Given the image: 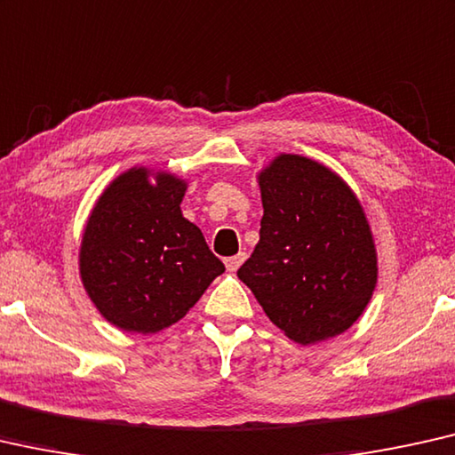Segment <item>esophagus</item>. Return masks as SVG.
<instances>
[{"instance_id": "esophagus-1", "label": "esophagus", "mask_w": 455, "mask_h": 455, "mask_svg": "<svg viewBox=\"0 0 455 455\" xmlns=\"http://www.w3.org/2000/svg\"><path fill=\"white\" fill-rule=\"evenodd\" d=\"M247 259V253H236V255H233V257H227L225 259V266H227V269L228 271H236L241 267V263Z\"/></svg>"}]
</instances>
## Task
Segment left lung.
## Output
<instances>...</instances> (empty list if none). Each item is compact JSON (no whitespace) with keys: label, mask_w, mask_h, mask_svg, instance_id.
<instances>
[{"label":"left lung","mask_w":455,"mask_h":455,"mask_svg":"<svg viewBox=\"0 0 455 455\" xmlns=\"http://www.w3.org/2000/svg\"><path fill=\"white\" fill-rule=\"evenodd\" d=\"M259 188V243L236 275L292 341L343 333L368 307L378 280L362 204L337 173L300 155L271 161Z\"/></svg>","instance_id":"1"}]
</instances>
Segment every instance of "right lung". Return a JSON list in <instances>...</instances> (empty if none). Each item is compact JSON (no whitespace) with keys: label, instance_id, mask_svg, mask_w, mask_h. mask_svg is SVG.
Returning <instances> with one entry per match:
<instances>
[{"label":"right lung","instance_id":"1","mask_svg":"<svg viewBox=\"0 0 455 455\" xmlns=\"http://www.w3.org/2000/svg\"><path fill=\"white\" fill-rule=\"evenodd\" d=\"M132 167L93 206L79 251L81 282L106 321L131 333H157L184 318L222 261L184 219L186 181Z\"/></svg>","mask_w":455,"mask_h":455}]
</instances>
